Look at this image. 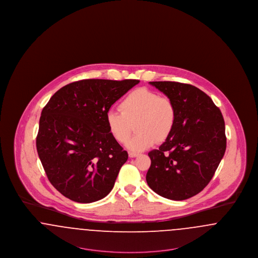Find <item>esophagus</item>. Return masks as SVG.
<instances>
[{
  "instance_id": "34e87169",
  "label": "esophagus",
  "mask_w": 258,
  "mask_h": 258,
  "mask_svg": "<svg viewBox=\"0 0 258 258\" xmlns=\"http://www.w3.org/2000/svg\"><path fill=\"white\" fill-rule=\"evenodd\" d=\"M139 154L138 153H135V152H130L128 153V157L130 158H135V157H137Z\"/></svg>"
}]
</instances>
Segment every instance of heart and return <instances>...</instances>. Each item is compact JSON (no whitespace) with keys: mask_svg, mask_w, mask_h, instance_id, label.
I'll return each instance as SVG.
<instances>
[{"mask_svg":"<svg viewBox=\"0 0 258 258\" xmlns=\"http://www.w3.org/2000/svg\"><path fill=\"white\" fill-rule=\"evenodd\" d=\"M120 112L108 111L106 124L112 137L124 143L135 123L137 132L127 142L131 151L141 152L157 141L167 139L177 121V109L170 98L160 97L156 92L139 88L130 93L121 101Z\"/></svg>","mask_w":258,"mask_h":258,"instance_id":"obj_1","label":"heart"}]
</instances>
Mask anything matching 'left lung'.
Masks as SVG:
<instances>
[{"label": "left lung", "mask_w": 258, "mask_h": 258, "mask_svg": "<svg viewBox=\"0 0 258 258\" xmlns=\"http://www.w3.org/2000/svg\"><path fill=\"white\" fill-rule=\"evenodd\" d=\"M174 102L177 121L170 136L148 156L147 184L159 196L184 200L211 181L226 149L221 110L197 87L172 81L150 82Z\"/></svg>", "instance_id": "1"}]
</instances>
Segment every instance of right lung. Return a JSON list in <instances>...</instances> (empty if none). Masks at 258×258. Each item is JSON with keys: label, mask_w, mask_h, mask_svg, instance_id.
Here are the masks:
<instances>
[{"label": "right lung", "mask_w": 258, "mask_h": 258, "mask_svg": "<svg viewBox=\"0 0 258 258\" xmlns=\"http://www.w3.org/2000/svg\"><path fill=\"white\" fill-rule=\"evenodd\" d=\"M138 83L76 81L57 91L43 107L37 154L50 183L63 197L91 203L110 192L128 156L110 135L106 113Z\"/></svg>", "instance_id": "obj_1"}]
</instances>
